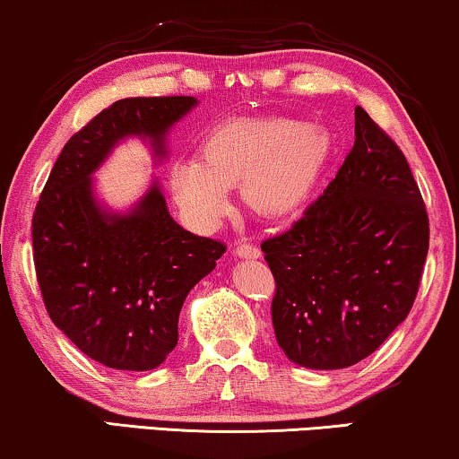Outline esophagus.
Instances as JSON below:
<instances>
[{
  "mask_svg": "<svg viewBox=\"0 0 459 459\" xmlns=\"http://www.w3.org/2000/svg\"><path fill=\"white\" fill-rule=\"evenodd\" d=\"M236 255L240 256V259H259L261 250L256 248L255 244H238Z\"/></svg>",
  "mask_w": 459,
  "mask_h": 459,
  "instance_id": "1",
  "label": "esophagus"
}]
</instances>
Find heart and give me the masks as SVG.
I'll return each mask as SVG.
<instances>
[{
	"mask_svg": "<svg viewBox=\"0 0 459 459\" xmlns=\"http://www.w3.org/2000/svg\"><path fill=\"white\" fill-rule=\"evenodd\" d=\"M203 160L186 156L169 169L175 203L196 228H212L240 186L256 215H292L311 196L332 150L328 129L294 118L259 117L219 123L204 137Z\"/></svg>",
	"mask_w": 459,
	"mask_h": 459,
	"instance_id": "b5f03b06",
	"label": "heart"
}]
</instances>
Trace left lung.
<instances>
[{
  "instance_id": "1",
  "label": "left lung",
  "mask_w": 459,
  "mask_h": 459,
  "mask_svg": "<svg viewBox=\"0 0 459 459\" xmlns=\"http://www.w3.org/2000/svg\"><path fill=\"white\" fill-rule=\"evenodd\" d=\"M261 250L275 278V338L297 366H355L407 317L429 255V215L403 152L361 106L336 178Z\"/></svg>"
}]
</instances>
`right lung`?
Listing matches in <instances>:
<instances>
[{"label":"right lung","mask_w":459,"mask_h":459,"mask_svg":"<svg viewBox=\"0 0 459 459\" xmlns=\"http://www.w3.org/2000/svg\"><path fill=\"white\" fill-rule=\"evenodd\" d=\"M192 96L125 98L74 134L56 160L33 215V259L43 303L77 349L106 368L146 372L178 344L187 292L209 275L225 244L169 215L152 181L125 212L96 196L93 173L127 137L167 156V134Z\"/></svg>","instance_id":"obj_1"}]
</instances>
